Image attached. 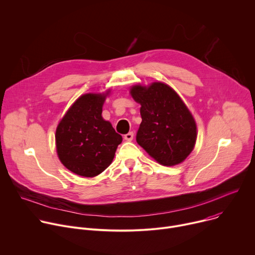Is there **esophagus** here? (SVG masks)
<instances>
[{
  "instance_id": "34e87169",
  "label": "esophagus",
  "mask_w": 255,
  "mask_h": 255,
  "mask_svg": "<svg viewBox=\"0 0 255 255\" xmlns=\"http://www.w3.org/2000/svg\"><path fill=\"white\" fill-rule=\"evenodd\" d=\"M133 137H134L133 132H129V133H127V134L124 135V139H125L126 141H132V140H133Z\"/></svg>"
}]
</instances>
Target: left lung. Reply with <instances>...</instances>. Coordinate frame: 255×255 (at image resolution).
<instances>
[{"mask_svg":"<svg viewBox=\"0 0 255 255\" xmlns=\"http://www.w3.org/2000/svg\"><path fill=\"white\" fill-rule=\"evenodd\" d=\"M130 94L141 105L137 143L162 165L183 162L197 140V125L185 103L160 82L148 87L133 86Z\"/></svg>","mask_w":255,"mask_h":255,"instance_id":"obj_1","label":"left lung"}]
</instances>
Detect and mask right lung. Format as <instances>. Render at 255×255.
<instances>
[{
  "label": "right lung",
  "instance_id": "1",
  "mask_svg": "<svg viewBox=\"0 0 255 255\" xmlns=\"http://www.w3.org/2000/svg\"><path fill=\"white\" fill-rule=\"evenodd\" d=\"M106 94L81 96L65 113L55 132L61 163L78 175L94 177L111 164L122 136L103 119Z\"/></svg>",
  "mask_w": 255,
  "mask_h": 255
}]
</instances>
